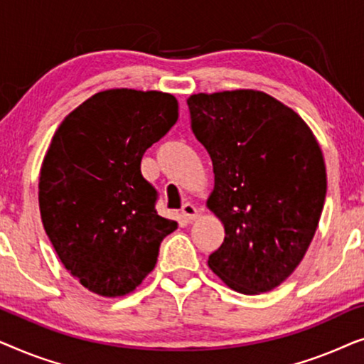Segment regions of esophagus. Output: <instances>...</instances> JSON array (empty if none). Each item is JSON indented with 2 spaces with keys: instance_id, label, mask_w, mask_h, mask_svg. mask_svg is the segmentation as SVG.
<instances>
[{
  "instance_id": "obj_1",
  "label": "esophagus",
  "mask_w": 364,
  "mask_h": 364,
  "mask_svg": "<svg viewBox=\"0 0 364 364\" xmlns=\"http://www.w3.org/2000/svg\"><path fill=\"white\" fill-rule=\"evenodd\" d=\"M197 215H198V212H197V207L193 205V203H191V202L183 203V205H182V217L186 218L187 222H192V220H196Z\"/></svg>"
}]
</instances>
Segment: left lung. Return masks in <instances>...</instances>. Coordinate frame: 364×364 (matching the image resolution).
Segmentation results:
<instances>
[{
	"mask_svg": "<svg viewBox=\"0 0 364 364\" xmlns=\"http://www.w3.org/2000/svg\"><path fill=\"white\" fill-rule=\"evenodd\" d=\"M187 104L215 173L207 205L225 227L208 267L245 295L270 291L316 232L326 196L321 149L305 121L265 92L193 94Z\"/></svg>",
	"mask_w": 364,
	"mask_h": 364,
	"instance_id": "obj_1",
	"label": "left lung"
}]
</instances>
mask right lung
<instances>
[{
  "label": "right lung",
  "instance_id": "1",
  "mask_svg": "<svg viewBox=\"0 0 364 364\" xmlns=\"http://www.w3.org/2000/svg\"><path fill=\"white\" fill-rule=\"evenodd\" d=\"M178 119L172 94L109 89L69 114L39 176L44 230L66 270L102 296L131 293L154 270L177 222L156 210L141 161Z\"/></svg>",
  "mask_w": 364,
  "mask_h": 364
}]
</instances>
